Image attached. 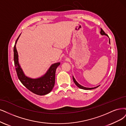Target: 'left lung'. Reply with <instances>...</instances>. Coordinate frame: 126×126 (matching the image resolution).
Wrapping results in <instances>:
<instances>
[{"mask_svg":"<svg viewBox=\"0 0 126 126\" xmlns=\"http://www.w3.org/2000/svg\"><path fill=\"white\" fill-rule=\"evenodd\" d=\"M100 34L102 35H106V36H108V35H107L106 34H105V32H104V31L102 30V29H101V32H100ZM109 43L110 44V39H109ZM73 80H74V83H75V85L78 87L80 88V89H84V90H91V89H95V88L98 87L99 86H97V87H94V88H87V87H85L83 86H82L81 85H80V84H79V83L76 81V80H75V79L74 78V76H73Z\"/></svg>","mask_w":126,"mask_h":126,"instance_id":"1","label":"left lung"}]
</instances>
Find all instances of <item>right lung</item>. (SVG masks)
Instances as JSON below:
<instances>
[{"label": "right lung", "mask_w": 126, "mask_h": 126, "mask_svg": "<svg viewBox=\"0 0 126 126\" xmlns=\"http://www.w3.org/2000/svg\"><path fill=\"white\" fill-rule=\"evenodd\" d=\"M20 35L17 38L13 48L14 62L17 77L22 84L27 89L39 95H46L52 90L55 83L56 69L60 65V63H55L51 65L47 72L39 78L33 79L25 76L18 63V53L16 48V44Z\"/></svg>", "instance_id": "add662e5"}]
</instances>
